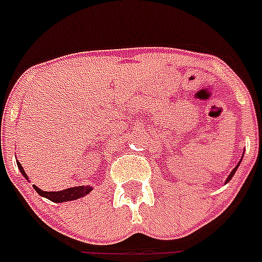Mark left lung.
I'll list each match as a JSON object with an SVG mask.
<instances>
[{"label": "left lung", "instance_id": "obj_1", "mask_svg": "<svg viewBox=\"0 0 262 262\" xmlns=\"http://www.w3.org/2000/svg\"><path fill=\"white\" fill-rule=\"evenodd\" d=\"M236 168H238V166H236V167L234 168V170H232V171H231V174L228 175V178H227V182H228V181H230V179L232 178V175H234V172H235V170H236Z\"/></svg>", "mask_w": 262, "mask_h": 262}]
</instances>
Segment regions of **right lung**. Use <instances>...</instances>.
I'll list each match as a JSON object with an SVG mask.
<instances>
[{
	"instance_id": "right-lung-1",
	"label": "right lung",
	"mask_w": 262,
	"mask_h": 262,
	"mask_svg": "<svg viewBox=\"0 0 262 262\" xmlns=\"http://www.w3.org/2000/svg\"><path fill=\"white\" fill-rule=\"evenodd\" d=\"M18 168H20V171L21 174L24 175L27 178V174L24 172V168L21 167V164L17 163ZM35 190L38 191L39 194L42 195V197H46L53 203H63V201H71V200H76L80 199V197H83V195L88 194L91 190H92V187L91 186H76V187H69V189H65V190L61 191H43L40 190L39 187L34 186Z\"/></svg>"
}]
</instances>
